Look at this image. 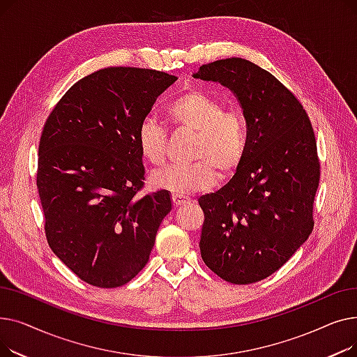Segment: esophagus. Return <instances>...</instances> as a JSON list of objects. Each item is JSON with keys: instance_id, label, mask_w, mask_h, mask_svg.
<instances>
[{"instance_id": "obj_1", "label": "esophagus", "mask_w": 357, "mask_h": 357, "mask_svg": "<svg viewBox=\"0 0 357 357\" xmlns=\"http://www.w3.org/2000/svg\"><path fill=\"white\" fill-rule=\"evenodd\" d=\"M172 201H174L175 207H181V205L188 202L190 198H186L185 195H181V194H172Z\"/></svg>"}]
</instances>
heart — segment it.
Wrapping results in <instances>:
<instances>
[{"label": "heart", "instance_id": "heart-1", "mask_svg": "<svg viewBox=\"0 0 357 357\" xmlns=\"http://www.w3.org/2000/svg\"><path fill=\"white\" fill-rule=\"evenodd\" d=\"M165 117L172 126L195 133L191 152L195 162L156 169L149 176L155 190L181 195L205 191L213 188L217 178L229 179L238 171L249 146V124L240 108H226L208 91L188 88L166 105ZM136 142L149 163L165 160L167 133L156 120H142Z\"/></svg>", "mask_w": 357, "mask_h": 357}]
</instances>
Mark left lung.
I'll return each mask as SVG.
<instances>
[{
	"instance_id": "obj_1",
	"label": "left lung",
	"mask_w": 357,
	"mask_h": 357,
	"mask_svg": "<svg viewBox=\"0 0 357 357\" xmlns=\"http://www.w3.org/2000/svg\"><path fill=\"white\" fill-rule=\"evenodd\" d=\"M194 77L230 88L249 124L238 171L198 199L201 257L227 282L253 284L284 266L312 231L320 182L314 130L294 92L248 59L202 65Z\"/></svg>"
}]
</instances>
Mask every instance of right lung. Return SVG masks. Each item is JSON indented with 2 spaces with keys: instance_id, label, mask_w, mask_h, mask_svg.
<instances>
[{
  "instance_id": "add662e5",
  "label": "right lung",
  "mask_w": 357,
  "mask_h": 357,
  "mask_svg": "<svg viewBox=\"0 0 357 357\" xmlns=\"http://www.w3.org/2000/svg\"><path fill=\"white\" fill-rule=\"evenodd\" d=\"M178 78L143 68H105L73 84L49 114L37 190L50 249L84 282L117 288L149 261L171 195H140L142 120Z\"/></svg>"
}]
</instances>
